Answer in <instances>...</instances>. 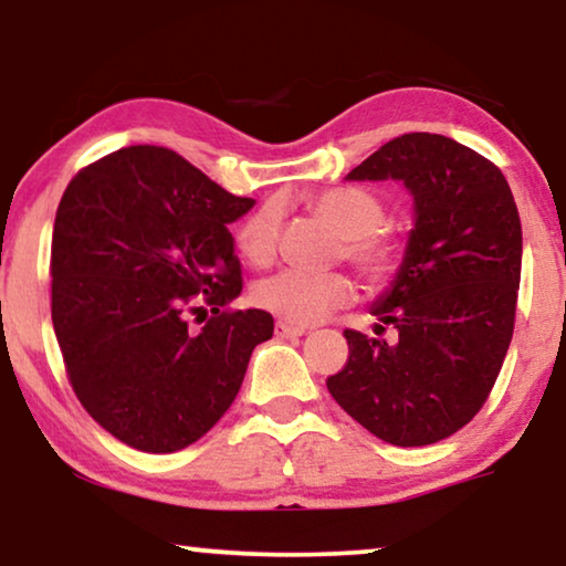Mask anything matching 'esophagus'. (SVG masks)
<instances>
[{"mask_svg":"<svg viewBox=\"0 0 566 566\" xmlns=\"http://www.w3.org/2000/svg\"><path fill=\"white\" fill-rule=\"evenodd\" d=\"M304 332H306L304 327H296V324H291V322H275V337H281V339L301 337Z\"/></svg>","mask_w":566,"mask_h":566,"instance_id":"obj_1","label":"esophagus"}]
</instances>
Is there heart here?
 Here are the masks:
<instances>
[{"label": "heart", "instance_id": "1", "mask_svg": "<svg viewBox=\"0 0 566 566\" xmlns=\"http://www.w3.org/2000/svg\"><path fill=\"white\" fill-rule=\"evenodd\" d=\"M308 208L345 239V258L370 283H386L405 265L407 244L397 234L381 229L386 219L384 198L358 185H339L308 196ZM281 239V203L268 200L237 231L239 252L254 265H268ZM355 296L350 277L343 273H301L281 270L268 275L254 289V301L270 314L291 324H314Z\"/></svg>", "mask_w": 566, "mask_h": 566}]
</instances>
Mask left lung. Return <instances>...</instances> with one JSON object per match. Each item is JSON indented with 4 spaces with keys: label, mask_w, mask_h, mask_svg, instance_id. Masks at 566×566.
I'll list each match as a JSON object with an SVG mask.
<instances>
[{
    "label": "left lung",
    "mask_w": 566,
    "mask_h": 566,
    "mask_svg": "<svg viewBox=\"0 0 566 566\" xmlns=\"http://www.w3.org/2000/svg\"><path fill=\"white\" fill-rule=\"evenodd\" d=\"M399 180L415 200L405 265L376 298V335L345 329L339 407L391 446L438 443L490 397L513 339L523 231L505 175L469 146L405 134L347 175Z\"/></svg>",
    "instance_id": "left-lung-1"
}]
</instances>
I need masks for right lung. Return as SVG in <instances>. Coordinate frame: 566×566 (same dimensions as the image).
I'll list each match as a JSON object with an SVG mask.
<instances>
[{"label":"right lung","mask_w":566,"mask_h":566,"mask_svg":"<svg viewBox=\"0 0 566 566\" xmlns=\"http://www.w3.org/2000/svg\"><path fill=\"white\" fill-rule=\"evenodd\" d=\"M231 196L165 146H128L84 167L61 198L51 242V319L69 381L92 420L136 451L203 438L234 401L262 308L242 293ZM214 316L200 331L189 314Z\"/></svg>","instance_id":"right-lung-1"}]
</instances>
